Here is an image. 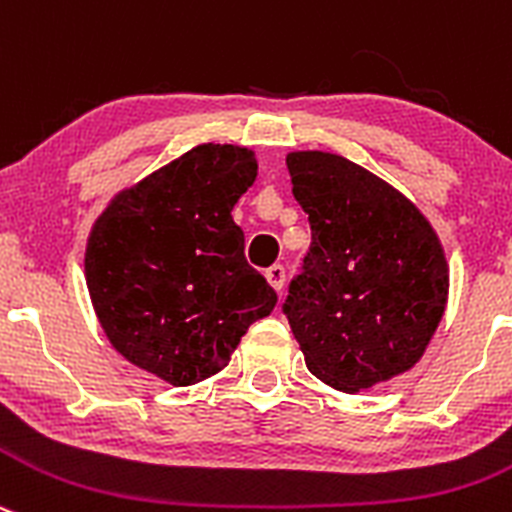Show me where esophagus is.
<instances>
[{"mask_svg":"<svg viewBox=\"0 0 512 512\" xmlns=\"http://www.w3.org/2000/svg\"><path fill=\"white\" fill-rule=\"evenodd\" d=\"M265 278L267 283L272 285L275 290H283L285 288V267L283 265H272L265 270Z\"/></svg>","mask_w":512,"mask_h":512,"instance_id":"1","label":"esophagus"}]
</instances>
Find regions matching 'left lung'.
Segmentation results:
<instances>
[{
    "mask_svg": "<svg viewBox=\"0 0 512 512\" xmlns=\"http://www.w3.org/2000/svg\"><path fill=\"white\" fill-rule=\"evenodd\" d=\"M293 194L313 242L285 315L305 366L343 394L407 374L450 295V265L422 209L328 151H290Z\"/></svg>",
    "mask_w": 512,
    "mask_h": 512,
    "instance_id": "obj_1",
    "label": "left lung"
}]
</instances>
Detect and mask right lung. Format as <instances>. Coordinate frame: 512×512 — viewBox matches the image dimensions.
<instances>
[{
  "mask_svg": "<svg viewBox=\"0 0 512 512\" xmlns=\"http://www.w3.org/2000/svg\"><path fill=\"white\" fill-rule=\"evenodd\" d=\"M255 179L250 148L202 143L118 191L90 229L85 283L100 328L166 384L219 374L278 303L232 219Z\"/></svg>",
  "mask_w": 512,
  "mask_h": 512,
  "instance_id": "obj_1",
  "label": "right lung"
}]
</instances>
